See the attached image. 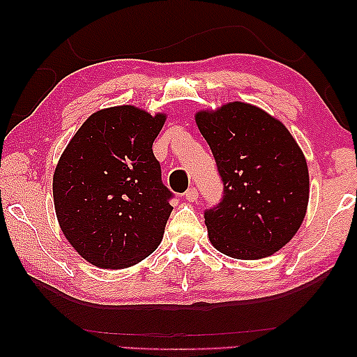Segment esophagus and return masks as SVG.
Segmentation results:
<instances>
[{"label": "esophagus", "instance_id": "1", "mask_svg": "<svg viewBox=\"0 0 357 357\" xmlns=\"http://www.w3.org/2000/svg\"><path fill=\"white\" fill-rule=\"evenodd\" d=\"M185 198H187V202H197L198 199V190L192 187L187 190V193H185Z\"/></svg>", "mask_w": 357, "mask_h": 357}]
</instances>
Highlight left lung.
I'll return each mask as SVG.
<instances>
[{
    "instance_id": "left-lung-1",
    "label": "left lung",
    "mask_w": 357,
    "mask_h": 357,
    "mask_svg": "<svg viewBox=\"0 0 357 357\" xmlns=\"http://www.w3.org/2000/svg\"><path fill=\"white\" fill-rule=\"evenodd\" d=\"M195 120L224 185L221 202L204 211L213 247L238 260L273 255L305 218L309 169L299 144L280 120L243 102Z\"/></svg>"
}]
</instances>
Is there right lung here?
Returning a JSON list of instances; mask_svg holds the SVG:
<instances>
[{
	"instance_id": "right-lung-1",
	"label": "right lung",
	"mask_w": 357,
	"mask_h": 357,
	"mask_svg": "<svg viewBox=\"0 0 357 357\" xmlns=\"http://www.w3.org/2000/svg\"><path fill=\"white\" fill-rule=\"evenodd\" d=\"M164 114L133 105L92 114L63 151L53 174L58 222L79 255L120 270L162 241L172 192L162 183L153 143Z\"/></svg>"
}]
</instances>
